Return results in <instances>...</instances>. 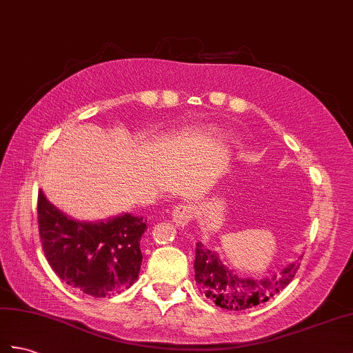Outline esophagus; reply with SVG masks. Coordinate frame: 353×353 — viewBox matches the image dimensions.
<instances>
[{
	"mask_svg": "<svg viewBox=\"0 0 353 353\" xmlns=\"http://www.w3.org/2000/svg\"><path fill=\"white\" fill-rule=\"evenodd\" d=\"M193 206L188 203H178L174 211H172V220L175 221L178 228H184L188 225V221L193 219Z\"/></svg>",
	"mask_w": 353,
	"mask_h": 353,
	"instance_id": "obj_1",
	"label": "esophagus"
}]
</instances>
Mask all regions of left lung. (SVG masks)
<instances>
[{"label": "left lung", "mask_w": 353, "mask_h": 353, "mask_svg": "<svg viewBox=\"0 0 353 353\" xmlns=\"http://www.w3.org/2000/svg\"><path fill=\"white\" fill-rule=\"evenodd\" d=\"M288 263L279 274L266 279L241 277L229 270L219 257L217 252L206 248L202 243L196 244L194 280L206 298L225 308V310L241 312L253 308L276 296L294 280L299 268V261Z\"/></svg>", "instance_id": "1"}]
</instances>
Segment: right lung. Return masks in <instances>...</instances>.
I'll use <instances>...</instances> for the list:
<instances>
[{
  "mask_svg": "<svg viewBox=\"0 0 353 353\" xmlns=\"http://www.w3.org/2000/svg\"><path fill=\"white\" fill-rule=\"evenodd\" d=\"M39 232L50 268L68 286L94 298L121 294L139 277L147 220L124 212L100 221L67 216L39 192Z\"/></svg>",
  "mask_w": 353,
  "mask_h": 353,
  "instance_id": "right-lung-1",
  "label": "right lung"
}]
</instances>
